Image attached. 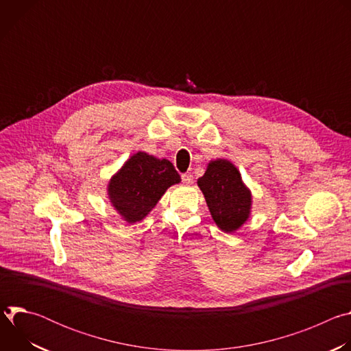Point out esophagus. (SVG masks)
I'll use <instances>...</instances> for the list:
<instances>
[{"mask_svg":"<svg viewBox=\"0 0 351 351\" xmlns=\"http://www.w3.org/2000/svg\"><path fill=\"white\" fill-rule=\"evenodd\" d=\"M182 180H183L184 184H190V183H193V175L191 173H183Z\"/></svg>","mask_w":351,"mask_h":351,"instance_id":"obj_1","label":"esophagus"}]
</instances>
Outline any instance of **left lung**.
Returning a JSON list of instances; mask_svg holds the SVG:
<instances>
[{
    "label": "left lung",
    "mask_w": 351,
    "mask_h": 351,
    "mask_svg": "<svg viewBox=\"0 0 351 351\" xmlns=\"http://www.w3.org/2000/svg\"><path fill=\"white\" fill-rule=\"evenodd\" d=\"M197 184L206 197L218 228L230 233L247 221L252 208V193L244 186L240 172L232 162L211 161Z\"/></svg>",
    "instance_id": "left-lung-1"
}]
</instances>
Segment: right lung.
I'll return each instance as SVG.
<instances>
[{"label": "right lung", "instance_id": "add662e5", "mask_svg": "<svg viewBox=\"0 0 351 351\" xmlns=\"http://www.w3.org/2000/svg\"><path fill=\"white\" fill-rule=\"evenodd\" d=\"M180 182L172 162L138 152L108 183V195L121 217L134 223L152 211L162 194Z\"/></svg>", "mask_w": 351, "mask_h": 351}]
</instances>
